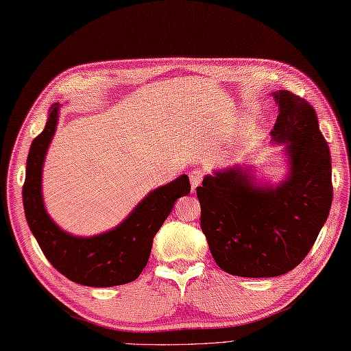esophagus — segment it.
Wrapping results in <instances>:
<instances>
[{
  "mask_svg": "<svg viewBox=\"0 0 351 351\" xmlns=\"http://www.w3.org/2000/svg\"><path fill=\"white\" fill-rule=\"evenodd\" d=\"M189 180H191V186H192V191L197 189V186H199L203 180V173L202 169H194L189 173Z\"/></svg>",
  "mask_w": 351,
  "mask_h": 351,
  "instance_id": "34e87169",
  "label": "esophagus"
}]
</instances>
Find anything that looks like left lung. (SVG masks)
Wrapping results in <instances>:
<instances>
[{
	"label": "left lung",
	"instance_id": "left-lung-1",
	"mask_svg": "<svg viewBox=\"0 0 351 351\" xmlns=\"http://www.w3.org/2000/svg\"><path fill=\"white\" fill-rule=\"evenodd\" d=\"M273 141L286 145L289 174L257 186L242 167L215 171L197 188L202 230L217 265L239 277H276L302 262L332 206V162L313 107L289 90L273 92Z\"/></svg>",
	"mask_w": 351,
	"mask_h": 351
}]
</instances>
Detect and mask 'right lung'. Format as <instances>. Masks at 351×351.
<instances>
[{
  "label": "right lung",
  "mask_w": 351,
  "mask_h": 351,
  "mask_svg": "<svg viewBox=\"0 0 351 351\" xmlns=\"http://www.w3.org/2000/svg\"><path fill=\"white\" fill-rule=\"evenodd\" d=\"M59 104L51 106L44 132L36 136L27 157L23 202L28 227L49 263L69 280L94 288L130 283L145 268L153 239L173 210L177 198L191 192L189 177L149 192L123 223L112 230L80 238L49 218L42 199V167L56 132Z\"/></svg>",
  "instance_id": "add662e5"
}]
</instances>
